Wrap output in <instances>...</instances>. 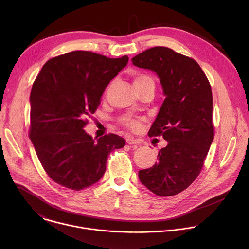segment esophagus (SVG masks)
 I'll return each mask as SVG.
<instances>
[{"label":"esophagus","instance_id":"34e87169","mask_svg":"<svg viewBox=\"0 0 249 249\" xmlns=\"http://www.w3.org/2000/svg\"><path fill=\"white\" fill-rule=\"evenodd\" d=\"M126 142L128 143V144H139L140 142L138 141V140H136L135 138H133V137H127L126 138Z\"/></svg>","mask_w":249,"mask_h":249}]
</instances>
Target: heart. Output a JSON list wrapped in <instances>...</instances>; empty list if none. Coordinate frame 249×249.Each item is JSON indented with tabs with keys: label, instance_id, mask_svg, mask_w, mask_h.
Masks as SVG:
<instances>
[{
	"label": "heart",
	"instance_id": "heart-1",
	"mask_svg": "<svg viewBox=\"0 0 249 249\" xmlns=\"http://www.w3.org/2000/svg\"><path fill=\"white\" fill-rule=\"evenodd\" d=\"M132 82H133V86L135 87L136 90H140V89L147 87V86L154 87V81H153L152 77L149 76L148 74H145V73H142V72L133 73ZM121 122L124 125L127 126L128 128H130L132 130H138L141 126V121L140 120L133 119V118H130L128 116L123 117Z\"/></svg>",
	"mask_w": 249,
	"mask_h": 249
}]
</instances>
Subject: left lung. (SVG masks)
Listing matches in <instances>:
<instances>
[{"instance_id":"8db88e82","label":"left lung","mask_w":249,"mask_h":249,"mask_svg":"<svg viewBox=\"0 0 249 249\" xmlns=\"http://www.w3.org/2000/svg\"><path fill=\"white\" fill-rule=\"evenodd\" d=\"M131 61L156 72L166 97L148 136H163L168 144L139 179L158 196L178 195L198 177L213 142L211 85L196 60L170 48L145 50Z\"/></svg>"}]
</instances>
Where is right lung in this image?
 Instances as JSON below:
<instances>
[{
	"label": "right lung",
	"instance_id": "obj_1",
	"mask_svg": "<svg viewBox=\"0 0 249 249\" xmlns=\"http://www.w3.org/2000/svg\"><path fill=\"white\" fill-rule=\"evenodd\" d=\"M128 56L108 58L73 51L48 60L31 92L30 138L45 172L57 184L80 191L103 178L108 155L124 146V138L107 134L97 141L85 132V119Z\"/></svg>",
	"mask_w": 249,
	"mask_h": 249
}]
</instances>
